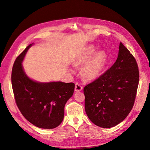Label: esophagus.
Here are the masks:
<instances>
[{"label": "esophagus", "mask_w": 150, "mask_h": 150, "mask_svg": "<svg viewBox=\"0 0 150 150\" xmlns=\"http://www.w3.org/2000/svg\"><path fill=\"white\" fill-rule=\"evenodd\" d=\"M82 86L79 83V82H77V83L75 84V90L76 91H81L82 90Z\"/></svg>", "instance_id": "obj_1"}]
</instances>
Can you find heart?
I'll return each instance as SVG.
<instances>
[{"label":"heart","mask_w":150,"mask_h":150,"mask_svg":"<svg viewBox=\"0 0 150 150\" xmlns=\"http://www.w3.org/2000/svg\"><path fill=\"white\" fill-rule=\"evenodd\" d=\"M96 48L94 46H89L79 53L73 60V64L79 66L90 59L81 69V75L86 80L91 81L97 79L108 62V55L106 52L100 51L94 56Z\"/></svg>","instance_id":"1"}]
</instances>
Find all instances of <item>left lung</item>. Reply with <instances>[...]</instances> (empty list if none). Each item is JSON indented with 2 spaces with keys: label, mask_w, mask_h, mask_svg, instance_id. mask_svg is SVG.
I'll return each instance as SVG.
<instances>
[{
  "label": "left lung",
  "mask_w": 150,
  "mask_h": 150,
  "mask_svg": "<svg viewBox=\"0 0 150 150\" xmlns=\"http://www.w3.org/2000/svg\"><path fill=\"white\" fill-rule=\"evenodd\" d=\"M139 82L135 57L120 42L113 65L84 88L85 111L90 120L104 128L122 122L134 105Z\"/></svg>",
  "instance_id": "obj_1"
}]
</instances>
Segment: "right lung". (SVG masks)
I'll return each mask as SVG.
<instances>
[{
  "label": "right lung",
  "mask_w": 150,
  "mask_h": 150,
  "mask_svg": "<svg viewBox=\"0 0 150 150\" xmlns=\"http://www.w3.org/2000/svg\"><path fill=\"white\" fill-rule=\"evenodd\" d=\"M31 44L19 55L13 64L11 84L15 103L25 119L40 128L53 129L60 125L64 106L74 91L75 84L62 82L41 83L28 78L22 61Z\"/></svg>",
  "instance_id": "add662e5"
}]
</instances>
